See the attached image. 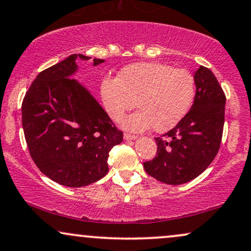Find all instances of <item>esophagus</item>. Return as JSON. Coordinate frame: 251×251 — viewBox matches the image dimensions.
<instances>
[{
	"instance_id": "34e87169",
	"label": "esophagus",
	"mask_w": 251,
	"mask_h": 251,
	"mask_svg": "<svg viewBox=\"0 0 251 251\" xmlns=\"http://www.w3.org/2000/svg\"><path fill=\"white\" fill-rule=\"evenodd\" d=\"M135 138H137V135L134 134H129V133L124 134V139H125V140H134Z\"/></svg>"
}]
</instances>
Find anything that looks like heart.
Wrapping results in <instances>:
<instances>
[{
    "instance_id": "obj_1",
    "label": "heart",
    "mask_w": 251,
    "mask_h": 251,
    "mask_svg": "<svg viewBox=\"0 0 251 251\" xmlns=\"http://www.w3.org/2000/svg\"><path fill=\"white\" fill-rule=\"evenodd\" d=\"M100 92L105 110L114 122H120L137 101L139 111L124 119V127L140 132L152 126L162 133L176 126L191 110L195 79L186 69L166 63H137L123 69L117 79L105 78Z\"/></svg>"
}]
</instances>
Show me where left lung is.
I'll return each instance as SVG.
<instances>
[{"mask_svg":"<svg viewBox=\"0 0 251 251\" xmlns=\"http://www.w3.org/2000/svg\"><path fill=\"white\" fill-rule=\"evenodd\" d=\"M194 104L181 122L155 138L156 156L144 162L146 173L167 185L188 182L212 164L221 145L226 95L208 68L194 75Z\"/></svg>","mask_w":251,"mask_h":251,"instance_id":"obj_1","label":"left lung"}]
</instances>
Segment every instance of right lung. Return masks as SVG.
I'll list each match as a JSON object with an SVG mask.
<instances>
[{"instance_id": "obj_1", "label": "right lung", "mask_w": 251, "mask_h": 251, "mask_svg": "<svg viewBox=\"0 0 251 251\" xmlns=\"http://www.w3.org/2000/svg\"><path fill=\"white\" fill-rule=\"evenodd\" d=\"M71 55L39 72L24 96L22 126L29 153L42 173L59 185L83 187L104 177L113 146L123 141L104 108L76 79ZM104 59H93L98 65Z\"/></svg>"}]
</instances>
